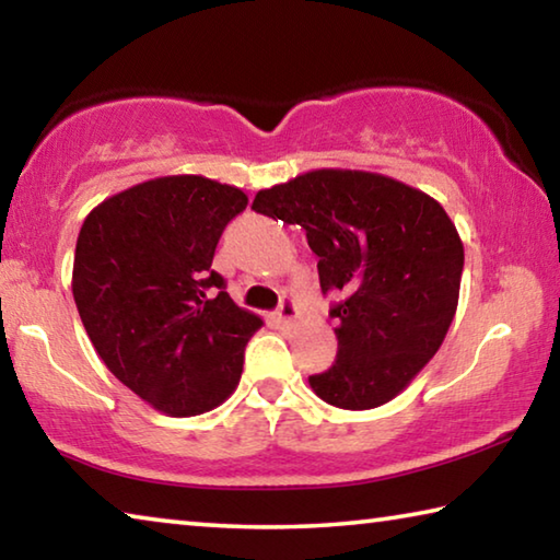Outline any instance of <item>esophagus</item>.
Wrapping results in <instances>:
<instances>
[{"label": "esophagus", "mask_w": 560, "mask_h": 560, "mask_svg": "<svg viewBox=\"0 0 560 560\" xmlns=\"http://www.w3.org/2000/svg\"><path fill=\"white\" fill-rule=\"evenodd\" d=\"M296 316H299L296 303H293L291 299H283V301H281V306H279V311H277L279 324H281V326H291L293 320H296Z\"/></svg>", "instance_id": "1"}]
</instances>
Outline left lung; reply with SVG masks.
Segmentation results:
<instances>
[{
  "label": "left lung",
  "instance_id": "left-lung-1",
  "mask_svg": "<svg viewBox=\"0 0 560 560\" xmlns=\"http://www.w3.org/2000/svg\"><path fill=\"white\" fill-rule=\"evenodd\" d=\"M254 212L306 230L334 303L338 355L311 375L343 410L390 402L438 353L459 301L464 246L438 200L363 170H314L259 189Z\"/></svg>",
  "mask_w": 560,
  "mask_h": 560
}]
</instances>
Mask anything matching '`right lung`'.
Here are the masks:
<instances>
[{
  "mask_svg": "<svg viewBox=\"0 0 560 560\" xmlns=\"http://www.w3.org/2000/svg\"><path fill=\"white\" fill-rule=\"evenodd\" d=\"M246 202L232 185L170 175L103 200L79 232L71 289L83 328L108 371L170 417L222 405L261 328L212 269Z\"/></svg>",
  "mask_w": 560,
  "mask_h": 560,
  "instance_id": "add662e5",
  "label": "right lung"
}]
</instances>
